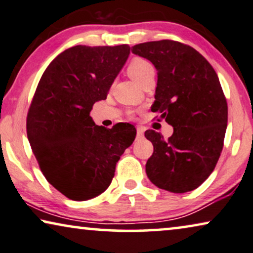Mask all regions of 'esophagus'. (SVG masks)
<instances>
[{"label":"esophagus","mask_w":253,"mask_h":253,"mask_svg":"<svg viewBox=\"0 0 253 253\" xmlns=\"http://www.w3.org/2000/svg\"><path fill=\"white\" fill-rule=\"evenodd\" d=\"M143 133H144V129H143V127H141V126H137V127H136V137H137V138H141V137H143Z\"/></svg>","instance_id":"obj_1"}]
</instances>
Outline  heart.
I'll use <instances>...</instances> for the list:
<instances>
[{"mask_svg":"<svg viewBox=\"0 0 253 253\" xmlns=\"http://www.w3.org/2000/svg\"><path fill=\"white\" fill-rule=\"evenodd\" d=\"M127 72L131 79L138 83L149 73H155V67L149 60L141 58V57H135L130 60L129 65L127 67Z\"/></svg>","mask_w":253,"mask_h":253,"instance_id":"1","label":"heart"}]
</instances>
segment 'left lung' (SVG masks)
Listing matches in <instances>:
<instances>
[{"label": "left lung", "mask_w": 253, "mask_h": 253, "mask_svg": "<svg viewBox=\"0 0 253 253\" xmlns=\"http://www.w3.org/2000/svg\"><path fill=\"white\" fill-rule=\"evenodd\" d=\"M131 52L157 70L151 111L174 129L169 140L152 129L144 133L154 144L145 165L149 180L170 193L196 189L213 172L223 148L228 106L219 78L204 57L181 42H144Z\"/></svg>", "instance_id": "1"}]
</instances>
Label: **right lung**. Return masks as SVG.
<instances>
[{
    "mask_svg": "<svg viewBox=\"0 0 253 253\" xmlns=\"http://www.w3.org/2000/svg\"><path fill=\"white\" fill-rule=\"evenodd\" d=\"M129 52L128 44L66 49L49 64L34 92L28 141L48 182L72 201H87L108 189L120 156L136 136L130 124L105 128L90 117Z\"/></svg>",
    "mask_w": 253,
    "mask_h": 253,
    "instance_id": "1",
    "label": "right lung"
}]
</instances>
